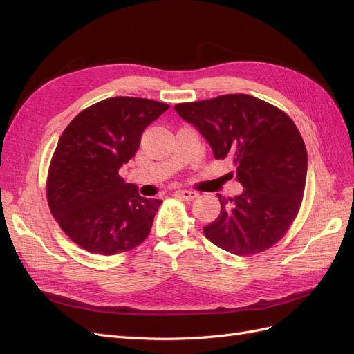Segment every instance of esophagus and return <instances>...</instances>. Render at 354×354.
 Listing matches in <instances>:
<instances>
[{"mask_svg": "<svg viewBox=\"0 0 354 354\" xmlns=\"http://www.w3.org/2000/svg\"><path fill=\"white\" fill-rule=\"evenodd\" d=\"M176 195L185 201H194L198 198V194L194 190H177Z\"/></svg>", "mask_w": 354, "mask_h": 354, "instance_id": "1", "label": "esophagus"}]
</instances>
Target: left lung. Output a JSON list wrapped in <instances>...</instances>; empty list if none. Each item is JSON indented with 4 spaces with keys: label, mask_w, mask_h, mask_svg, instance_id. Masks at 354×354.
I'll return each instance as SVG.
<instances>
[{
    "label": "left lung",
    "mask_w": 354,
    "mask_h": 354,
    "mask_svg": "<svg viewBox=\"0 0 354 354\" xmlns=\"http://www.w3.org/2000/svg\"><path fill=\"white\" fill-rule=\"evenodd\" d=\"M214 158H232L241 195L223 198L220 216L203 227L218 248L236 255L263 252L279 241L301 205L307 177L303 137L285 112L248 94L180 103Z\"/></svg>",
    "instance_id": "1"
}]
</instances>
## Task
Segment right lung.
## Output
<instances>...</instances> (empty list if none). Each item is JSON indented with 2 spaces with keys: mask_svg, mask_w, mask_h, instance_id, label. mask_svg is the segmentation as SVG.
Instances as JSON below:
<instances>
[{
  "mask_svg": "<svg viewBox=\"0 0 354 354\" xmlns=\"http://www.w3.org/2000/svg\"><path fill=\"white\" fill-rule=\"evenodd\" d=\"M168 108L149 99L111 97L80 112L62 133L47 201L62 230L85 251L113 255L147 238L162 201L140 196L118 173L136 155L147 125Z\"/></svg>",
  "mask_w": 354,
  "mask_h": 354,
  "instance_id": "add662e5",
  "label": "right lung"
}]
</instances>
